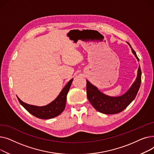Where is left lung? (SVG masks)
Wrapping results in <instances>:
<instances>
[{"instance_id": "left-lung-1", "label": "left lung", "mask_w": 154, "mask_h": 154, "mask_svg": "<svg viewBox=\"0 0 154 154\" xmlns=\"http://www.w3.org/2000/svg\"><path fill=\"white\" fill-rule=\"evenodd\" d=\"M132 52L137 60L139 61L135 52L131 45ZM141 69L139 67L137 76L130 88L122 95L119 97H110L100 92L98 88L87 80V95L92 106L99 112L105 114H115L123 111L135 98L141 84Z\"/></svg>"}]
</instances>
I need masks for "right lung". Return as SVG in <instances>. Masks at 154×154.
<instances>
[{"mask_svg":"<svg viewBox=\"0 0 154 154\" xmlns=\"http://www.w3.org/2000/svg\"><path fill=\"white\" fill-rule=\"evenodd\" d=\"M73 79H74L70 80L66 86L62 88L57 97L46 106L41 107L33 106V105H30L23 102L17 96V99L20 103L30 114L38 119H49L55 117L59 116L66 107L67 95L71 86Z\"/></svg>","mask_w":154,"mask_h":154,"instance_id":"obj_1","label":"right lung"}]
</instances>
